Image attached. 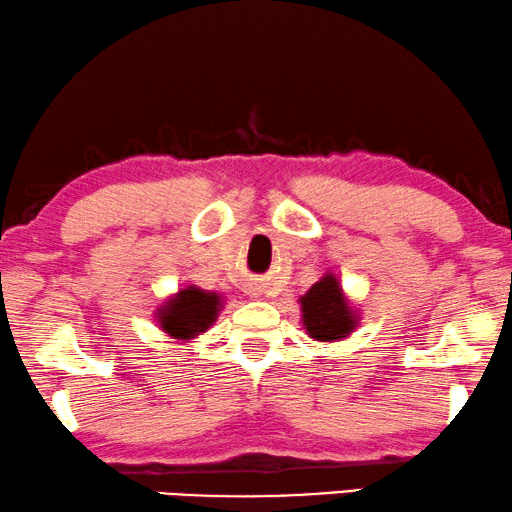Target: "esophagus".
Segmentation results:
<instances>
[{
    "label": "esophagus",
    "instance_id": "obj_1",
    "mask_svg": "<svg viewBox=\"0 0 512 512\" xmlns=\"http://www.w3.org/2000/svg\"><path fill=\"white\" fill-rule=\"evenodd\" d=\"M248 294H250V297H259L262 292H259V287H248Z\"/></svg>",
    "mask_w": 512,
    "mask_h": 512
}]
</instances>
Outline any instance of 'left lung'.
Returning <instances> with one entry per match:
<instances>
[{
	"label": "left lung",
	"instance_id": "8db88e82",
	"mask_svg": "<svg viewBox=\"0 0 512 512\" xmlns=\"http://www.w3.org/2000/svg\"><path fill=\"white\" fill-rule=\"evenodd\" d=\"M301 327L313 341L336 343L348 338L359 325V311L350 304L334 271L322 273L318 283L299 297Z\"/></svg>",
	"mask_w": 512,
	"mask_h": 512
}]
</instances>
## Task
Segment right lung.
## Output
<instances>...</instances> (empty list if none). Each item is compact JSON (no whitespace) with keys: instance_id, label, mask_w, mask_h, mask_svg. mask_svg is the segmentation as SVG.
Masks as SVG:
<instances>
[{"instance_id":"add662e5","label":"right lung","mask_w":512,"mask_h":512,"mask_svg":"<svg viewBox=\"0 0 512 512\" xmlns=\"http://www.w3.org/2000/svg\"><path fill=\"white\" fill-rule=\"evenodd\" d=\"M222 306H225L222 294L201 290L197 285H185L157 306L155 322L169 338L190 343L213 327Z\"/></svg>"}]
</instances>
